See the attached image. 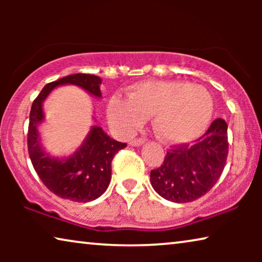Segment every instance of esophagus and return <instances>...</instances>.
<instances>
[{
  "instance_id": "esophagus-1",
  "label": "esophagus",
  "mask_w": 262,
  "mask_h": 262,
  "mask_svg": "<svg viewBox=\"0 0 262 262\" xmlns=\"http://www.w3.org/2000/svg\"><path fill=\"white\" fill-rule=\"evenodd\" d=\"M143 143H144V138H135V139H132V141L130 142V144L131 145H134V146H139V145H142Z\"/></svg>"
}]
</instances>
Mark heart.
<instances>
[{"instance_id":"obj_1","label":"heart","mask_w":262,"mask_h":262,"mask_svg":"<svg viewBox=\"0 0 262 262\" xmlns=\"http://www.w3.org/2000/svg\"><path fill=\"white\" fill-rule=\"evenodd\" d=\"M213 102L203 85L180 81H146L134 85L128 98L114 96L110 118L130 132L154 116L156 135L169 143L188 142L205 130L212 116Z\"/></svg>"}]
</instances>
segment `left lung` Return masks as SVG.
<instances>
[{
    "label": "left lung",
    "mask_w": 262,
    "mask_h": 262,
    "mask_svg": "<svg viewBox=\"0 0 262 262\" xmlns=\"http://www.w3.org/2000/svg\"><path fill=\"white\" fill-rule=\"evenodd\" d=\"M228 151V125L218 118L195 141L171 145L162 164L150 173V182L164 199L193 202L216 185Z\"/></svg>",
    "instance_id": "1"
}]
</instances>
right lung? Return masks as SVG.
<instances>
[{
  "label": "right lung",
  "instance_id": "add662e5",
  "mask_svg": "<svg viewBox=\"0 0 262 262\" xmlns=\"http://www.w3.org/2000/svg\"><path fill=\"white\" fill-rule=\"evenodd\" d=\"M75 84L92 95L101 96V78L89 74H74L48 83L34 99L28 124L27 146L31 162L42 184L63 199L87 203L99 198L108 187L112 160L126 143L114 141L101 127L94 126L80 149L68 159H52L42 151L37 125L44 119L41 103L60 84Z\"/></svg>",
  "mask_w": 262,
  "mask_h": 262
}]
</instances>
